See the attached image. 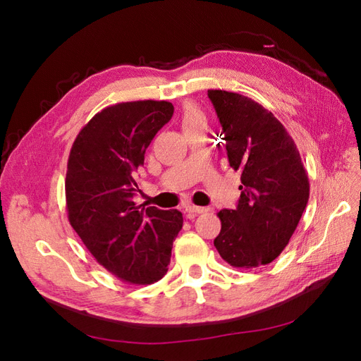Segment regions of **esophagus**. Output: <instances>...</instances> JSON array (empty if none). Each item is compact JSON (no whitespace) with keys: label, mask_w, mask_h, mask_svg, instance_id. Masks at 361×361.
<instances>
[{"label":"esophagus","mask_w":361,"mask_h":361,"mask_svg":"<svg viewBox=\"0 0 361 361\" xmlns=\"http://www.w3.org/2000/svg\"><path fill=\"white\" fill-rule=\"evenodd\" d=\"M206 211H207L206 207H202V206H192V204L185 206V214H187L188 218H192V216L199 215V214H203Z\"/></svg>","instance_id":"1"}]
</instances>
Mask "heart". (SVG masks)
Returning <instances> with one entry per match:
<instances>
[{"mask_svg":"<svg viewBox=\"0 0 361 361\" xmlns=\"http://www.w3.org/2000/svg\"><path fill=\"white\" fill-rule=\"evenodd\" d=\"M195 125H204V114L197 105L188 102L182 110V126L187 129Z\"/></svg>","mask_w":361,"mask_h":361,"instance_id":"heart-1","label":"heart"}]
</instances>
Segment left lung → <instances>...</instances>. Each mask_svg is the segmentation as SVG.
I'll use <instances>...</instances> for the list:
<instances>
[{"label": "left lung", "mask_w": 361, "mask_h": 361, "mask_svg": "<svg viewBox=\"0 0 361 361\" xmlns=\"http://www.w3.org/2000/svg\"><path fill=\"white\" fill-rule=\"evenodd\" d=\"M207 96L223 126L220 138L228 164L241 173L243 183L235 209L216 214L221 231L214 245L235 268L268 265L289 244L301 220L309 176L297 145L267 108L233 92L207 90Z\"/></svg>", "instance_id": "left-lung-1"}]
</instances>
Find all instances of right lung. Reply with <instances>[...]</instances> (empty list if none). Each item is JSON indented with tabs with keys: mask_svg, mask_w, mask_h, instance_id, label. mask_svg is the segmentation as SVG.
<instances>
[{
	"mask_svg": "<svg viewBox=\"0 0 361 361\" xmlns=\"http://www.w3.org/2000/svg\"><path fill=\"white\" fill-rule=\"evenodd\" d=\"M173 111L170 102L150 99L106 106L80 130L68 159L69 223L97 264L130 285L166 276L183 224L178 209L133 200L146 149Z\"/></svg>",
	"mask_w": 361,
	"mask_h": 361,
	"instance_id": "1",
	"label": "right lung"
}]
</instances>
